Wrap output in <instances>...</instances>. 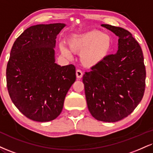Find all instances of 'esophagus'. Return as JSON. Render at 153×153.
Listing matches in <instances>:
<instances>
[{"mask_svg": "<svg viewBox=\"0 0 153 153\" xmlns=\"http://www.w3.org/2000/svg\"><path fill=\"white\" fill-rule=\"evenodd\" d=\"M76 76L78 78H81L82 77V72L80 69H78L76 71Z\"/></svg>", "mask_w": 153, "mask_h": 153, "instance_id": "1", "label": "esophagus"}]
</instances>
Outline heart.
<instances>
[{
  "instance_id": "heart-1",
  "label": "heart",
  "mask_w": 153,
  "mask_h": 153,
  "mask_svg": "<svg viewBox=\"0 0 153 153\" xmlns=\"http://www.w3.org/2000/svg\"><path fill=\"white\" fill-rule=\"evenodd\" d=\"M68 45L72 52L81 53L82 65L93 67L108 58L113 49V40L109 34L93 30L72 36L68 40ZM60 51L64 56L71 58V51L68 48L60 45Z\"/></svg>"
}]
</instances>
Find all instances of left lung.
I'll return each mask as SVG.
<instances>
[{
    "label": "left lung",
    "mask_w": 153,
    "mask_h": 153,
    "mask_svg": "<svg viewBox=\"0 0 153 153\" xmlns=\"http://www.w3.org/2000/svg\"><path fill=\"white\" fill-rule=\"evenodd\" d=\"M102 26L119 37L118 50L82 77L88 110L93 117L113 123L130 115L143 99L146 71L140 45L128 30Z\"/></svg>",
    "instance_id": "1"
}]
</instances>
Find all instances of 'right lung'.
I'll use <instances>...</instances> for the list:
<instances>
[{
  "instance_id": "right-lung-1",
  "label": "right lung",
  "mask_w": 153,
  "mask_h": 153,
  "mask_svg": "<svg viewBox=\"0 0 153 153\" xmlns=\"http://www.w3.org/2000/svg\"><path fill=\"white\" fill-rule=\"evenodd\" d=\"M64 23L31 26L13 45L6 82L12 102L27 118L48 122L60 115L75 81V67L55 62L56 36Z\"/></svg>"
}]
</instances>
